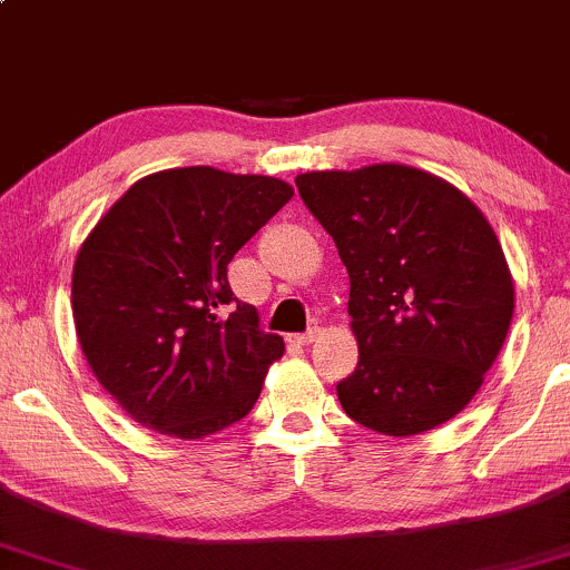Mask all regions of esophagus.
<instances>
[{"label": "esophagus", "instance_id": "34e87169", "mask_svg": "<svg viewBox=\"0 0 570 570\" xmlns=\"http://www.w3.org/2000/svg\"><path fill=\"white\" fill-rule=\"evenodd\" d=\"M318 335H322V330H318V326H313V330L303 332V335H294V343H297V345H311Z\"/></svg>", "mask_w": 570, "mask_h": 570}]
</instances>
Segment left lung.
Segmentation results:
<instances>
[{
	"instance_id": "1",
	"label": "left lung",
	"mask_w": 570,
	"mask_h": 570,
	"mask_svg": "<svg viewBox=\"0 0 570 570\" xmlns=\"http://www.w3.org/2000/svg\"><path fill=\"white\" fill-rule=\"evenodd\" d=\"M351 276L358 343L337 399L385 436L431 431L472 402L514 313V278L485 214L421 168L375 163L294 179Z\"/></svg>"
}]
</instances>
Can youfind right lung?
Segmentation results:
<instances>
[{
  "mask_svg": "<svg viewBox=\"0 0 570 570\" xmlns=\"http://www.w3.org/2000/svg\"><path fill=\"white\" fill-rule=\"evenodd\" d=\"M292 195L276 176L168 168L130 185L82 240L77 340L136 423L203 440L254 407L284 337L235 299L227 265Z\"/></svg>",
  "mask_w": 570,
  "mask_h": 570,
  "instance_id": "1",
  "label": "right lung"
}]
</instances>
